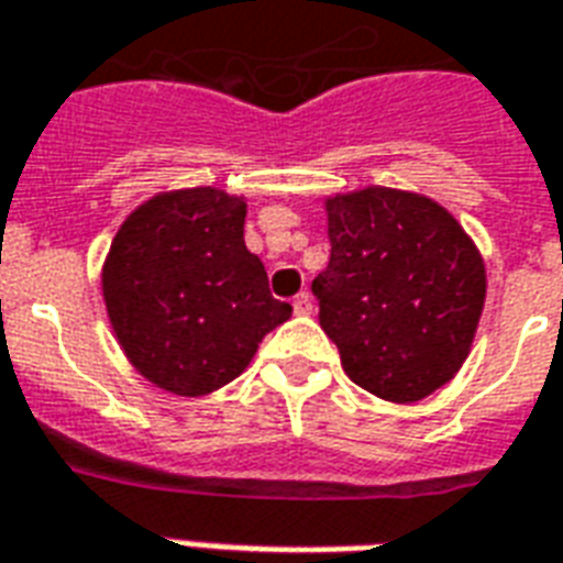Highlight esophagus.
Segmentation results:
<instances>
[{"instance_id":"1","label":"esophagus","mask_w":563,"mask_h":563,"mask_svg":"<svg viewBox=\"0 0 563 563\" xmlns=\"http://www.w3.org/2000/svg\"><path fill=\"white\" fill-rule=\"evenodd\" d=\"M311 308H314V302H311V297H308L306 290L294 297V311H297V314H311Z\"/></svg>"}]
</instances>
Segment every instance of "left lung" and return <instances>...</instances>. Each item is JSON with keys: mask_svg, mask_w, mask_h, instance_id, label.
Masks as SVG:
<instances>
[{"mask_svg": "<svg viewBox=\"0 0 563 563\" xmlns=\"http://www.w3.org/2000/svg\"><path fill=\"white\" fill-rule=\"evenodd\" d=\"M329 264L311 282L346 377L412 404L457 374L484 308V261L445 207L397 189L327 201Z\"/></svg>", "mask_w": 563, "mask_h": 563, "instance_id": "1", "label": "left lung"}]
</instances>
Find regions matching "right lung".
Masks as SVG:
<instances>
[{
  "label": "right lung",
  "mask_w": 563,
  "mask_h": 563,
  "mask_svg": "<svg viewBox=\"0 0 563 563\" xmlns=\"http://www.w3.org/2000/svg\"><path fill=\"white\" fill-rule=\"evenodd\" d=\"M243 222L240 198L201 186L156 196L118 231L103 266L106 311L154 386L186 397L222 388L290 317L243 243Z\"/></svg>",
  "instance_id": "obj_1"
}]
</instances>
